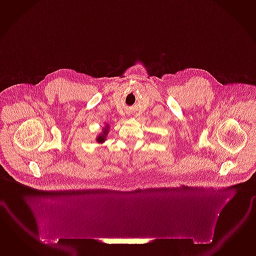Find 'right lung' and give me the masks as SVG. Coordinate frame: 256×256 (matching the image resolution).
Here are the masks:
<instances>
[{
  "label": "right lung",
  "mask_w": 256,
  "mask_h": 256,
  "mask_svg": "<svg viewBox=\"0 0 256 256\" xmlns=\"http://www.w3.org/2000/svg\"><path fill=\"white\" fill-rule=\"evenodd\" d=\"M108 132H109V125L106 124L104 128L102 130V132L100 133V135L98 137L96 138V142L98 144H104L106 142V137L108 135Z\"/></svg>",
  "instance_id": "obj_1"
}]
</instances>
